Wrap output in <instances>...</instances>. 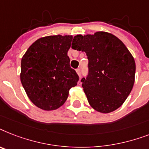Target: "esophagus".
I'll return each mask as SVG.
<instances>
[{
    "label": "esophagus",
    "mask_w": 149,
    "mask_h": 149,
    "mask_svg": "<svg viewBox=\"0 0 149 149\" xmlns=\"http://www.w3.org/2000/svg\"><path fill=\"white\" fill-rule=\"evenodd\" d=\"M76 72H77V74H78V76H79V77H81V69L80 68L77 69V70H76Z\"/></svg>",
    "instance_id": "esophagus-1"
}]
</instances>
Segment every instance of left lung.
<instances>
[{"instance_id": "left-lung-1", "label": "left lung", "mask_w": 149, "mask_h": 149, "mask_svg": "<svg viewBox=\"0 0 149 149\" xmlns=\"http://www.w3.org/2000/svg\"><path fill=\"white\" fill-rule=\"evenodd\" d=\"M72 48L86 53L88 74L81 79L88 103L98 112L122 105L132 90L135 74L133 56L120 39L104 31L74 37Z\"/></svg>"}]
</instances>
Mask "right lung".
Instances as JSON below:
<instances>
[{
  "instance_id": "obj_1",
  "label": "right lung",
  "mask_w": 149,
  "mask_h": 149,
  "mask_svg": "<svg viewBox=\"0 0 149 149\" xmlns=\"http://www.w3.org/2000/svg\"><path fill=\"white\" fill-rule=\"evenodd\" d=\"M71 35H51L34 41L21 59V81L29 99L45 111L64 104L79 78L70 67Z\"/></svg>"
}]
</instances>
